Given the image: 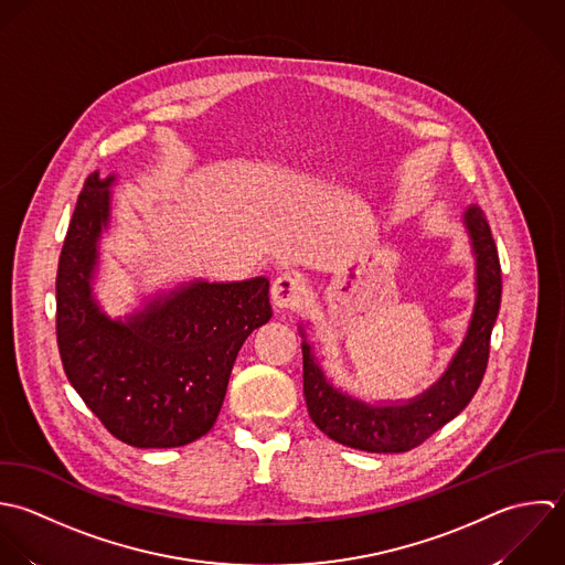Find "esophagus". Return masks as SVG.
<instances>
[{"instance_id":"esophagus-1","label":"esophagus","mask_w":565,"mask_h":565,"mask_svg":"<svg viewBox=\"0 0 565 565\" xmlns=\"http://www.w3.org/2000/svg\"><path fill=\"white\" fill-rule=\"evenodd\" d=\"M306 295V281L295 273H284L273 281L270 299L277 308H295Z\"/></svg>"}]
</instances>
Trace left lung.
Returning a JSON list of instances; mask_svg holds the SVG:
<instances>
[{"label":"left lung","instance_id":"8db88e82","mask_svg":"<svg viewBox=\"0 0 565 565\" xmlns=\"http://www.w3.org/2000/svg\"><path fill=\"white\" fill-rule=\"evenodd\" d=\"M465 226L476 255V308L460 350L427 392L407 403H363L332 387L310 343H301L308 414L328 438L370 454L412 451L454 420L476 396L487 372L491 332L500 312L502 268L491 226L480 206L473 204L465 211Z\"/></svg>","mask_w":565,"mask_h":565}]
</instances>
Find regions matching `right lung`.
Wrapping results in <instances>:
<instances>
[{"instance_id": "add662e5", "label": "right lung", "mask_w": 565, "mask_h": 565, "mask_svg": "<svg viewBox=\"0 0 565 565\" xmlns=\"http://www.w3.org/2000/svg\"><path fill=\"white\" fill-rule=\"evenodd\" d=\"M89 173L56 270V343L70 385L125 445L184 447L217 420L233 363L248 334L273 317L268 279L191 281L142 310L109 319L92 295L109 186Z\"/></svg>"}]
</instances>
